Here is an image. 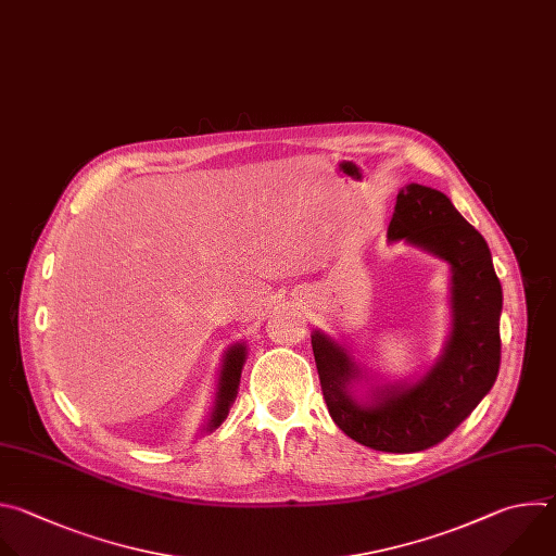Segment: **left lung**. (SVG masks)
<instances>
[{
	"instance_id": "left-lung-1",
	"label": "left lung",
	"mask_w": 556,
	"mask_h": 556,
	"mask_svg": "<svg viewBox=\"0 0 556 556\" xmlns=\"http://www.w3.org/2000/svg\"><path fill=\"white\" fill-rule=\"evenodd\" d=\"M390 241H405L452 265V332L433 368L412 386H386L359 403L362 368L315 330L311 346L336 425L377 452L414 454L445 440L489 394L500 370L502 285L484 237L440 190L409 184L396 194Z\"/></svg>"
}]
</instances>
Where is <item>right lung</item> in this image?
Masks as SVG:
<instances>
[{"label":"right lung","instance_id":"right-lung-1","mask_svg":"<svg viewBox=\"0 0 556 556\" xmlns=\"http://www.w3.org/2000/svg\"><path fill=\"white\" fill-rule=\"evenodd\" d=\"M245 357H248L245 344H235V346L226 353L224 366H220V377H218V390H216V399H214V409H212L210 422H207V427H205L207 431L216 429L220 422H224V418L228 416L230 405L235 403L237 392H239L241 370H243Z\"/></svg>","mask_w":556,"mask_h":556}]
</instances>
